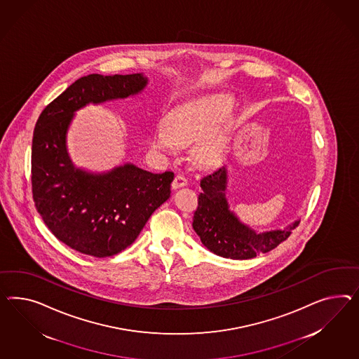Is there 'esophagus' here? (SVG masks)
<instances>
[{
  "label": "esophagus",
  "mask_w": 359,
  "mask_h": 359,
  "mask_svg": "<svg viewBox=\"0 0 359 359\" xmlns=\"http://www.w3.org/2000/svg\"><path fill=\"white\" fill-rule=\"evenodd\" d=\"M188 184V179L185 177L184 175L179 174L175 176L174 182H172V188L177 189V188H182Z\"/></svg>",
  "instance_id": "34e87169"
}]
</instances>
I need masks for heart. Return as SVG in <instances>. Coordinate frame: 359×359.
Wrapping results in <instances>:
<instances>
[{"label":"heart","mask_w":359,"mask_h":359,"mask_svg":"<svg viewBox=\"0 0 359 359\" xmlns=\"http://www.w3.org/2000/svg\"><path fill=\"white\" fill-rule=\"evenodd\" d=\"M233 109V99L227 95L194 99L176 107L168 115V126H159L151 138L153 149L176 153L180 145L198 144L196 155L205 162L217 161L224 150V141L215 130Z\"/></svg>","instance_id":"b5f03b06"}]
</instances>
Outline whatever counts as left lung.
<instances>
[{
  "instance_id": "8db88e82",
  "label": "left lung",
  "mask_w": 359,
  "mask_h": 359,
  "mask_svg": "<svg viewBox=\"0 0 359 359\" xmlns=\"http://www.w3.org/2000/svg\"><path fill=\"white\" fill-rule=\"evenodd\" d=\"M203 194L198 196V206L194 215V230L205 247L212 252L233 260L253 259L266 253L290 236L299 221L283 230L257 233L230 210L226 198L227 170L222 167L206 175L201 182Z\"/></svg>"
}]
</instances>
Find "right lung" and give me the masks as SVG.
Segmentation results:
<instances>
[{"label":"right lung","mask_w":359,"mask_h":359,"mask_svg":"<svg viewBox=\"0 0 359 359\" xmlns=\"http://www.w3.org/2000/svg\"><path fill=\"white\" fill-rule=\"evenodd\" d=\"M147 85L137 74H88L43 109L31 151L32 198L58 241L78 252L108 257L135 242L171 194L174 172L153 174L132 163L103 174L76 168L67 150L74 112L88 103L136 95Z\"/></svg>","instance_id":"1"}]
</instances>
